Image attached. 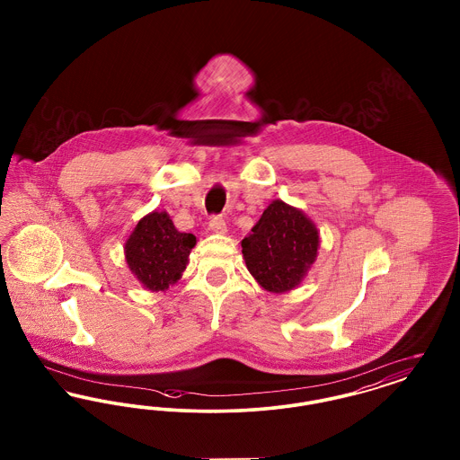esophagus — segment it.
Masks as SVG:
<instances>
[{"label":"esophagus","instance_id":"34e87169","mask_svg":"<svg viewBox=\"0 0 460 460\" xmlns=\"http://www.w3.org/2000/svg\"><path fill=\"white\" fill-rule=\"evenodd\" d=\"M208 226H210V229L214 231V233H219V234H224V233H227V226H226V220L222 219L220 216H214L210 222H208Z\"/></svg>","mask_w":460,"mask_h":460}]
</instances>
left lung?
Segmentation results:
<instances>
[{"label": "left lung", "instance_id": "1", "mask_svg": "<svg viewBox=\"0 0 460 460\" xmlns=\"http://www.w3.org/2000/svg\"><path fill=\"white\" fill-rule=\"evenodd\" d=\"M241 246L257 283L267 291L285 293L300 285L315 261L319 233L302 210L274 199Z\"/></svg>", "mask_w": 460, "mask_h": 460}]
</instances>
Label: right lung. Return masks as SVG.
Here are the masks:
<instances>
[{"instance_id":"obj_1","label":"right lung","mask_w":460,"mask_h":460,"mask_svg":"<svg viewBox=\"0 0 460 460\" xmlns=\"http://www.w3.org/2000/svg\"><path fill=\"white\" fill-rule=\"evenodd\" d=\"M195 244L197 238L179 233L165 212H152L137 222L126 243V261L143 286L164 291L181 278Z\"/></svg>"}]
</instances>
